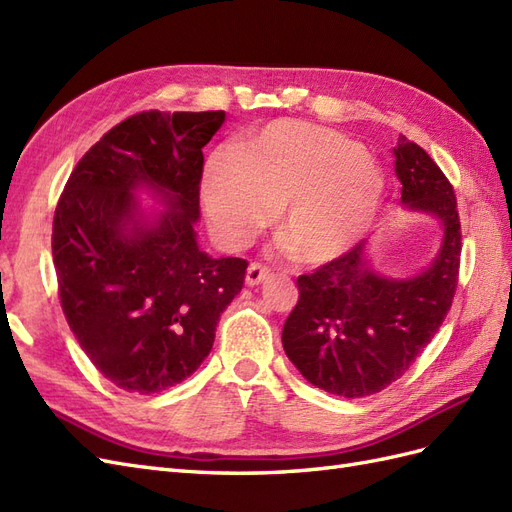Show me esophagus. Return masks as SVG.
Wrapping results in <instances>:
<instances>
[{
    "mask_svg": "<svg viewBox=\"0 0 512 512\" xmlns=\"http://www.w3.org/2000/svg\"><path fill=\"white\" fill-rule=\"evenodd\" d=\"M269 278V269L267 267H262V265H250L247 267V278H245V282H247V286H258L260 282H265Z\"/></svg>",
    "mask_w": 512,
    "mask_h": 512,
    "instance_id": "esophagus-1",
    "label": "esophagus"
}]
</instances>
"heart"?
Instances as JSON below:
<instances>
[{
	"label": "heart",
	"mask_w": 512,
	"mask_h": 512,
	"mask_svg": "<svg viewBox=\"0 0 512 512\" xmlns=\"http://www.w3.org/2000/svg\"><path fill=\"white\" fill-rule=\"evenodd\" d=\"M200 198L228 245L245 243L280 209L278 237L290 256L325 267L353 252L375 226L385 176L353 137L303 120H273L206 157Z\"/></svg>",
	"instance_id": "heart-1"
}]
</instances>
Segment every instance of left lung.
<instances>
[{
	"label": "left lung",
	"mask_w": 512,
	"mask_h": 512,
	"mask_svg": "<svg viewBox=\"0 0 512 512\" xmlns=\"http://www.w3.org/2000/svg\"><path fill=\"white\" fill-rule=\"evenodd\" d=\"M392 153L400 204L441 228L435 258L394 278L375 267L362 241L340 260L299 275V301L282 329L284 351L301 375L344 398L377 394L403 377L444 323L457 288L461 224L452 185L405 135Z\"/></svg>",
	"instance_id": "left-lung-1"
}]
</instances>
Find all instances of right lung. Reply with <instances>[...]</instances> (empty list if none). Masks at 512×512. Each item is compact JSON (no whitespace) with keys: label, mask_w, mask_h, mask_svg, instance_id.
I'll return each instance as SVG.
<instances>
[{"label":"right lung","mask_w":512,"mask_h":512,"mask_svg":"<svg viewBox=\"0 0 512 512\" xmlns=\"http://www.w3.org/2000/svg\"><path fill=\"white\" fill-rule=\"evenodd\" d=\"M226 112H142L116 124L64 187L51 252L79 347L137 394L185 381L211 353L247 262L198 243L202 148ZM140 195L161 210H146Z\"/></svg>","instance_id":"right-lung-1"}]
</instances>
